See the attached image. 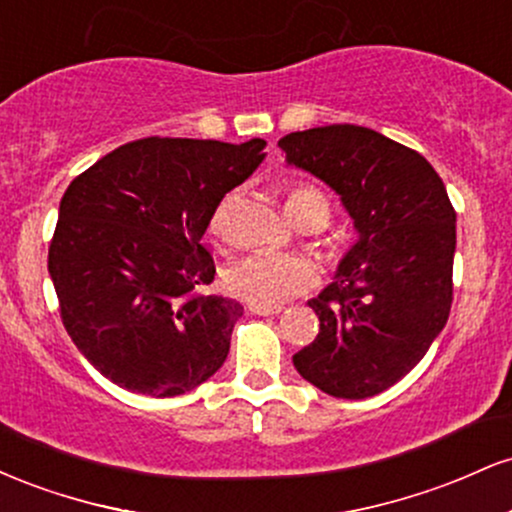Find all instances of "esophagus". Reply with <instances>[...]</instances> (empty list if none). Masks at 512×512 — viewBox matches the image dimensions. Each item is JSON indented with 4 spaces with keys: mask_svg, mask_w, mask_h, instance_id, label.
<instances>
[{
    "mask_svg": "<svg viewBox=\"0 0 512 512\" xmlns=\"http://www.w3.org/2000/svg\"><path fill=\"white\" fill-rule=\"evenodd\" d=\"M248 310H250V313H255V315H276V313H281L279 305H248Z\"/></svg>",
    "mask_w": 512,
    "mask_h": 512,
    "instance_id": "esophagus-1",
    "label": "esophagus"
}]
</instances>
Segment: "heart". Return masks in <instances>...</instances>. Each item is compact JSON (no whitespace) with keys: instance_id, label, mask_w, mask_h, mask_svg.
<instances>
[{"instance_id":"heart-1","label":"heart","mask_w":512,"mask_h":512,"mask_svg":"<svg viewBox=\"0 0 512 512\" xmlns=\"http://www.w3.org/2000/svg\"><path fill=\"white\" fill-rule=\"evenodd\" d=\"M286 211L298 226L320 228L330 219V199L313 182L293 180L284 187ZM231 199L221 202L209 221V231L216 238L223 236L226 209ZM317 250L332 257V245L325 240H315ZM317 281V269L308 257L301 255H272V252H257L248 255L228 269L223 284L233 296L250 305H279L298 293L313 289Z\"/></svg>"}]
</instances>
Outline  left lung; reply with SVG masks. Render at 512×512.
<instances>
[{"label":"left lung","mask_w":512,"mask_h":512,"mask_svg":"<svg viewBox=\"0 0 512 512\" xmlns=\"http://www.w3.org/2000/svg\"><path fill=\"white\" fill-rule=\"evenodd\" d=\"M279 146L291 166L342 195L358 231L337 279L308 303L320 332L293 366L332 397H373L402 380L448 322L455 209L431 163L375 129L313 127Z\"/></svg>","instance_id":"obj_1"}]
</instances>
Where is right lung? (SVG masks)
Returning a JSON list of instances; mask_svg holds the SVG:
<instances>
[{
    "instance_id": "obj_1",
    "label": "right lung",
    "mask_w": 512,
    "mask_h": 512,
    "mask_svg": "<svg viewBox=\"0 0 512 512\" xmlns=\"http://www.w3.org/2000/svg\"><path fill=\"white\" fill-rule=\"evenodd\" d=\"M264 146L146 137L67 187L48 269L64 330L115 385L175 397L223 366L243 305L204 293L216 267L202 236Z\"/></svg>"
}]
</instances>
